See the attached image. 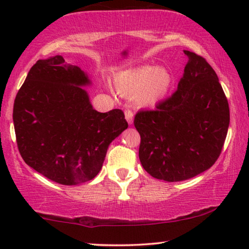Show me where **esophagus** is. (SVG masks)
<instances>
[{
	"label": "esophagus",
	"mask_w": 249,
	"mask_h": 249,
	"mask_svg": "<svg viewBox=\"0 0 249 249\" xmlns=\"http://www.w3.org/2000/svg\"><path fill=\"white\" fill-rule=\"evenodd\" d=\"M124 117H125V120L128 121V124H132V122H134V113H132V111H130V110L125 111Z\"/></svg>",
	"instance_id": "1"
}]
</instances>
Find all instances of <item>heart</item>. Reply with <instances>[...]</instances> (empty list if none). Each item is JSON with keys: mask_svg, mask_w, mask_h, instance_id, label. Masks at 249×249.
Segmentation results:
<instances>
[{"mask_svg": "<svg viewBox=\"0 0 249 249\" xmlns=\"http://www.w3.org/2000/svg\"><path fill=\"white\" fill-rule=\"evenodd\" d=\"M175 83V76L165 67L142 66L121 73L115 85L122 96L137 97L138 103L152 107L161 102Z\"/></svg>", "mask_w": 249, "mask_h": 249, "instance_id": "heart-1", "label": "heart"}]
</instances>
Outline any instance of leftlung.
Here are the masks:
<instances>
[{"mask_svg": "<svg viewBox=\"0 0 249 249\" xmlns=\"http://www.w3.org/2000/svg\"><path fill=\"white\" fill-rule=\"evenodd\" d=\"M188 56L178 89L155 110L139 111V160L156 179L175 182L210 169L221 154L230 111L215 71L204 57Z\"/></svg>", "mask_w": 249, "mask_h": 249, "instance_id": "obj_1", "label": "left lung"}]
</instances>
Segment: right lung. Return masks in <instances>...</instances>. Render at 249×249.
<instances>
[{
  "label": "right lung",
  "instance_id": "right-lung-1",
  "mask_svg": "<svg viewBox=\"0 0 249 249\" xmlns=\"http://www.w3.org/2000/svg\"><path fill=\"white\" fill-rule=\"evenodd\" d=\"M79 67L61 55L38 60L13 105L20 155L30 168L61 185L89 181L101 171L107 148L128 128L119 108L94 110Z\"/></svg>",
  "mask_w": 249,
  "mask_h": 249
}]
</instances>
